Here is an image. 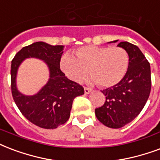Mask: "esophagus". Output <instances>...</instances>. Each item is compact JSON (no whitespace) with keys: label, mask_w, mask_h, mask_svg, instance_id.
<instances>
[{"label":"esophagus","mask_w":160,"mask_h":160,"mask_svg":"<svg viewBox=\"0 0 160 160\" xmlns=\"http://www.w3.org/2000/svg\"><path fill=\"white\" fill-rule=\"evenodd\" d=\"M84 92L86 94H89L90 92H92V89L89 88V87H84Z\"/></svg>","instance_id":"34e87169"}]
</instances>
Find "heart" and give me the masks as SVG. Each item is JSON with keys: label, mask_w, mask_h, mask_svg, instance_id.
<instances>
[{"label": "heart", "mask_w": 160, "mask_h": 160, "mask_svg": "<svg viewBox=\"0 0 160 160\" xmlns=\"http://www.w3.org/2000/svg\"><path fill=\"white\" fill-rule=\"evenodd\" d=\"M75 57L64 53L60 68L68 79L80 82L87 74L102 87H111L121 81L129 67L128 52L120 47L85 46L74 52Z\"/></svg>", "instance_id": "1"}]
</instances>
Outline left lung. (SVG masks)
I'll return each instance as SVG.
<instances>
[{"label":"left lung","mask_w":160,"mask_h":160,"mask_svg":"<svg viewBox=\"0 0 160 160\" xmlns=\"http://www.w3.org/2000/svg\"><path fill=\"white\" fill-rule=\"evenodd\" d=\"M118 47L128 52V69L120 82L102 91L106 96V101L95 109L98 120L113 129L125 126L141 113L151 91L150 64L143 53L137 46L127 41L120 42Z\"/></svg>","instance_id":"left-lung-1"}]
</instances>
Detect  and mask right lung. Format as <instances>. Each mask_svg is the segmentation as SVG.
Returning <instances> with one entry per match:
<instances>
[{"instance_id": "right-lung-1", "label": "right lung", "mask_w": 160, "mask_h": 160, "mask_svg": "<svg viewBox=\"0 0 160 160\" xmlns=\"http://www.w3.org/2000/svg\"><path fill=\"white\" fill-rule=\"evenodd\" d=\"M63 46H52L38 41L23 47L11 65V89L15 103L26 119L44 129H56L68 121L74 99L83 95L84 88L68 80L60 69ZM39 58L47 63L50 72L48 83L33 96L23 95L17 88V68L24 59Z\"/></svg>"}]
</instances>
